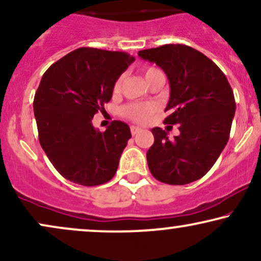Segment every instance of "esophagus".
Instances as JSON below:
<instances>
[{"instance_id": "esophagus-1", "label": "esophagus", "mask_w": 261, "mask_h": 261, "mask_svg": "<svg viewBox=\"0 0 261 261\" xmlns=\"http://www.w3.org/2000/svg\"><path fill=\"white\" fill-rule=\"evenodd\" d=\"M140 130H141V128L137 127V125H132V127H130V133L133 134V136H136V134L139 133Z\"/></svg>"}]
</instances>
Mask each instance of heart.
<instances>
[{
    "mask_svg": "<svg viewBox=\"0 0 261 261\" xmlns=\"http://www.w3.org/2000/svg\"><path fill=\"white\" fill-rule=\"evenodd\" d=\"M159 71L156 67H147L144 71V75H145V79H147L151 73ZM122 85V79L117 80L115 82L114 86V92L118 93L121 89ZM156 105L152 104V102H130V104L125 105L123 109H122V115L124 117L129 118V120L138 122V123H145L146 121H149V118L155 114L156 111Z\"/></svg>",
    "mask_w": 261,
    "mask_h": 261,
    "instance_id": "1",
    "label": "heart"
}]
</instances>
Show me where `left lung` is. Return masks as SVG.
I'll use <instances>...</instances> for the list:
<instances>
[{
  "mask_svg": "<svg viewBox=\"0 0 261 261\" xmlns=\"http://www.w3.org/2000/svg\"><path fill=\"white\" fill-rule=\"evenodd\" d=\"M141 59L156 63L170 87L167 124H179L169 139L162 128L146 153L149 169L159 181L185 185L201 179L217 162L230 137L236 111L233 92L224 72L209 58L185 44H165L140 50Z\"/></svg>",
  "mask_w": 261,
  "mask_h": 261,
  "instance_id": "left-lung-1",
  "label": "left lung"
}]
</instances>
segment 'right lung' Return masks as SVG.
I'll list each match as a JSON object with an SVG mask.
<instances>
[{
    "mask_svg": "<svg viewBox=\"0 0 261 261\" xmlns=\"http://www.w3.org/2000/svg\"><path fill=\"white\" fill-rule=\"evenodd\" d=\"M134 60L124 52L82 47L42 76L34 99L38 139L54 168L70 181L95 186L115 175L132 137L129 125L114 121L99 132L92 120Z\"/></svg>",
    "mask_w": 261,
    "mask_h": 261,
    "instance_id": "obj_1",
    "label": "right lung"
}]
</instances>
